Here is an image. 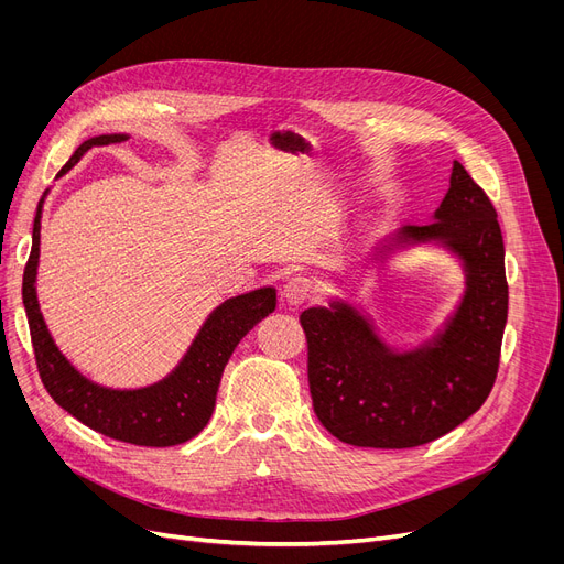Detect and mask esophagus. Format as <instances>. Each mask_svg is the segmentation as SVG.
<instances>
[{"instance_id":"obj_1","label":"esophagus","mask_w":564,"mask_h":564,"mask_svg":"<svg viewBox=\"0 0 564 564\" xmlns=\"http://www.w3.org/2000/svg\"><path fill=\"white\" fill-rule=\"evenodd\" d=\"M311 292H313L311 279H306V276H292L283 285V300L290 306H302L311 297Z\"/></svg>"}]
</instances>
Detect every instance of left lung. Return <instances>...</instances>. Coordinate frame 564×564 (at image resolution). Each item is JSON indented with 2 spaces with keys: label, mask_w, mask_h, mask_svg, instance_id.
Returning a JSON list of instances; mask_svg holds the SVG:
<instances>
[{
  "label": "left lung",
  "mask_w": 564,
  "mask_h": 564,
  "mask_svg": "<svg viewBox=\"0 0 564 564\" xmlns=\"http://www.w3.org/2000/svg\"><path fill=\"white\" fill-rule=\"evenodd\" d=\"M425 245L448 249L462 262L464 294L421 345L391 347L372 317L345 300L300 317L313 409L349 446H423L473 416L494 387L508 322L506 247L489 196L457 160L432 221L383 237L372 260Z\"/></svg>",
  "instance_id": "1"
}]
</instances>
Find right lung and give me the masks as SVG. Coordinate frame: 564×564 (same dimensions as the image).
Masks as SVG:
<instances>
[{
	"mask_svg": "<svg viewBox=\"0 0 564 564\" xmlns=\"http://www.w3.org/2000/svg\"><path fill=\"white\" fill-rule=\"evenodd\" d=\"M128 134H100L86 139L56 177L68 173L86 151L94 145H109L128 141ZM43 194L22 276V304L32 332L34 354L41 379L54 402L66 409L86 427H91L116 441L134 446H177L196 436L215 411V400L224 368L237 347L256 324L276 308V290L258 288L219 304L198 329L185 357L164 379L141 389H107L84 377L56 347L41 313L36 294V274L41 256V217Z\"/></svg>",
	"mask_w": 564,
	"mask_h": 564,
	"instance_id": "1",
	"label": "right lung"
}]
</instances>
